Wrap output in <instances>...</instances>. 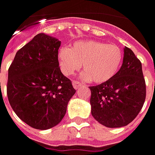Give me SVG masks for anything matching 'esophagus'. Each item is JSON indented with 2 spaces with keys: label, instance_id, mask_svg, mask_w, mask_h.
<instances>
[{
  "label": "esophagus",
  "instance_id": "34e87169",
  "mask_svg": "<svg viewBox=\"0 0 155 155\" xmlns=\"http://www.w3.org/2000/svg\"><path fill=\"white\" fill-rule=\"evenodd\" d=\"M72 84H73V86L74 89H78L79 87H81V82L77 81H74L72 82Z\"/></svg>",
  "mask_w": 155,
  "mask_h": 155
}]
</instances>
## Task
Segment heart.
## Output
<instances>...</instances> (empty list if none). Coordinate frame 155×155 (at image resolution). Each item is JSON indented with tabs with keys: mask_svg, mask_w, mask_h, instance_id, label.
I'll use <instances>...</instances> for the list:
<instances>
[{
	"mask_svg": "<svg viewBox=\"0 0 155 155\" xmlns=\"http://www.w3.org/2000/svg\"><path fill=\"white\" fill-rule=\"evenodd\" d=\"M60 69L69 76L83 68L81 78L100 84L108 81L117 74L121 65L123 54L120 48L114 44L97 41L76 42L71 49L60 48L58 53Z\"/></svg>",
	"mask_w": 155,
	"mask_h": 155,
	"instance_id": "1",
	"label": "heart"
}]
</instances>
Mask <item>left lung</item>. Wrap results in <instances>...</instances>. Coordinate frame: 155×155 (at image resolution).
Returning a JSON list of instances; mask_svg holds the SVG:
<instances>
[{
    "label": "left lung",
    "mask_w": 155,
    "mask_h": 155,
    "mask_svg": "<svg viewBox=\"0 0 155 155\" xmlns=\"http://www.w3.org/2000/svg\"><path fill=\"white\" fill-rule=\"evenodd\" d=\"M89 88L91 114L96 120L109 128L127 126L137 116L146 97L140 60L126 47L117 74L108 81Z\"/></svg>",
    "instance_id": "obj_1"
}]
</instances>
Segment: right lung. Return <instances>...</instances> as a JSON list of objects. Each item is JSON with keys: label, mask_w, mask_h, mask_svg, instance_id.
<instances>
[{"label": "right lung", "mask_w": 155, "mask_h": 155, "mask_svg": "<svg viewBox=\"0 0 155 155\" xmlns=\"http://www.w3.org/2000/svg\"><path fill=\"white\" fill-rule=\"evenodd\" d=\"M60 45L57 38L38 34L17 51L8 69L9 104L35 129L47 130L60 123L76 91L60 70Z\"/></svg>", "instance_id": "add662e5"}]
</instances>
